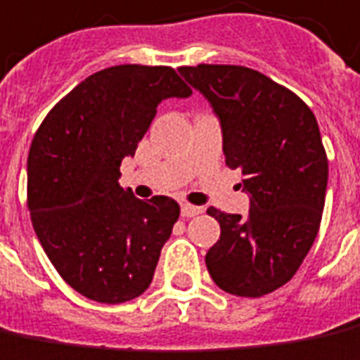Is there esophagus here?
Returning a JSON list of instances; mask_svg holds the SVG:
<instances>
[{
  "label": "esophagus",
  "instance_id": "obj_1",
  "mask_svg": "<svg viewBox=\"0 0 360 360\" xmlns=\"http://www.w3.org/2000/svg\"><path fill=\"white\" fill-rule=\"evenodd\" d=\"M180 212H182V216H184V218H194V216H198V214H202V208H198V206H190V204H182Z\"/></svg>",
  "mask_w": 360,
  "mask_h": 360
}]
</instances>
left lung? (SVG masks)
Masks as SVG:
<instances>
[{
	"label": "left lung",
	"instance_id": "1",
	"mask_svg": "<svg viewBox=\"0 0 360 360\" xmlns=\"http://www.w3.org/2000/svg\"><path fill=\"white\" fill-rule=\"evenodd\" d=\"M221 127L230 168H242L250 212L224 214L219 240L206 253L214 283L238 297L285 285L317 238L329 164L317 118L295 93L238 65L180 67Z\"/></svg>",
	"mask_w": 360,
	"mask_h": 360
}]
</instances>
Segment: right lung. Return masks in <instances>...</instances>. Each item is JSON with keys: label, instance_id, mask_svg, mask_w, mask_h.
Returning <instances> with one entry per match:
<instances>
[{"label": "right lung", "instance_id": "right-lung-1", "mask_svg": "<svg viewBox=\"0 0 360 360\" xmlns=\"http://www.w3.org/2000/svg\"><path fill=\"white\" fill-rule=\"evenodd\" d=\"M190 95L170 67L117 65L77 84L31 142L33 230L59 276L86 299L115 305L150 285L180 206L122 190L120 162L134 156L162 101Z\"/></svg>", "mask_w": 360, "mask_h": 360}]
</instances>
